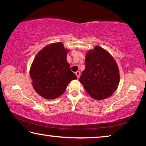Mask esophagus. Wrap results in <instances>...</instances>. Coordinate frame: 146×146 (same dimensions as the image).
<instances>
[{"mask_svg":"<svg viewBox=\"0 0 146 146\" xmlns=\"http://www.w3.org/2000/svg\"><path fill=\"white\" fill-rule=\"evenodd\" d=\"M75 75H76V76H77V78H78L79 77H80V71H76V72H75Z\"/></svg>","mask_w":146,"mask_h":146,"instance_id":"esophagus-1","label":"esophagus"}]
</instances>
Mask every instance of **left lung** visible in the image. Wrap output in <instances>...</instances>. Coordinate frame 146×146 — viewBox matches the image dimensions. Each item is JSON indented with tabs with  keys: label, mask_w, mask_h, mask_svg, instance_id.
Here are the masks:
<instances>
[{
	"label": "left lung",
	"mask_w": 146,
	"mask_h": 146,
	"mask_svg": "<svg viewBox=\"0 0 146 146\" xmlns=\"http://www.w3.org/2000/svg\"><path fill=\"white\" fill-rule=\"evenodd\" d=\"M85 66L79 81L88 95L96 100L111 96L120 82L119 68L113 56L96 46L86 52Z\"/></svg>",
	"instance_id": "8db88e82"
}]
</instances>
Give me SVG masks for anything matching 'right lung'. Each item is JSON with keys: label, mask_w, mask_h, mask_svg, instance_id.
Returning a JSON list of instances; mask_svg holds the SVG:
<instances>
[{"label": "right lung", "mask_w": 146, "mask_h": 146, "mask_svg": "<svg viewBox=\"0 0 146 146\" xmlns=\"http://www.w3.org/2000/svg\"><path fill=\"white\" fill-rule=\"evenodd\" d=\"M69 51L59 42L46 46L35 57L29 75L33 89L42 97L46 99L59 97L71 81L77 78L66 59Z\"/></svg>", "instance_id": "1"}]
</instances>
